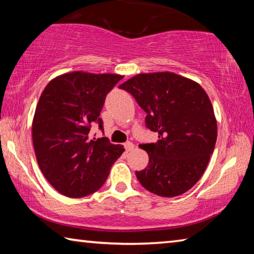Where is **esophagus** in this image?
Segmentation results:
<instances>
[{
    "mask_svg": "<svg viewBox=\"0 0 254 254\" xmlns=\"http://www.w3.org/2000/svg\"><path fill=\"white\" fill-rule=\"evenodd\" d=\"M124 147H126L127 152H130V151H132L133 148H134V144H133L132 142H127L126 144H124Z\"/></svg>",
    "mask_w": 254,
    "mask_h": 254,
    "instance_id": "1",
    "label": "esophagus"
}]
</instances>
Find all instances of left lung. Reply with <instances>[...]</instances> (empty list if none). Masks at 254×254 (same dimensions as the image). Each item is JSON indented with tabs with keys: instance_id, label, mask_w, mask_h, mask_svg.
<instances>
[{
	"instance_id": "1",
	"label": "left lung",
	"mask_w": 254,
	"mask_h": 254,
	"mask_svg": "<svg viewBox=\"0 0 254 254\" xmlns=\"http://www.w3.org/2000/svg\"><path fill=\"white\" fill-rule=\"evenodd\" d=\"M135 98L156 143L140 144L149 154L140 184L161 197L189 190L207 167L217 139L213 105L196 81L170 71L139 74L119 86Z\"/></svg>"
}]
</instances>
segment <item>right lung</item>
Masks as SVG:
<instances>
[{
	"mask_svg": "<svg viewBox=\"0 0 254 254\" xmlns=\"http://www.w3.org/2000/svg\"><path fill=\"white\" fill-rule=\"evenodd\" d=\"M118 74L71 71L50 80L38 102L32 121L37 161L46 179L71 198L98 190L123 153L107 137L91 139L107 93L122 79Z\"/></svg>",
	"mask_w": 254,
	"mask_h": 254,
	"instance_id": "1",
	"label": "right lung"
}]
</instances>
